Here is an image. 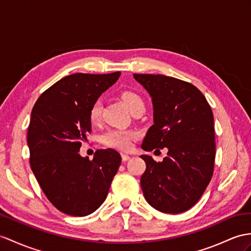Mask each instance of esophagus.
Masks as SVG:
<instances>
[{
  "label": "esophagus",
  "instance_id": "esophagus-1",
  "mask_svg": "<svg viewBox=\"0 0 251 251\" xmlns=\"http://www.w3.org/2000/svg\"><path fill=\"white\" fill-rule=\"evenodd\" d=\"M121 157H122V161L124 162H126V161H129L130 160V155L129 154H126V153H122L121 154Z\"/></svg>",
  "mask_w": 251,
  "mask_h": 251
}]
</instances>
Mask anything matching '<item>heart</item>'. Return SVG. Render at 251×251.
<instances>
[{"label":"heart","mask_w":251,"mask_h":251,"mask_svg":"<svg viewBox=\"0 0 251 251\" xmlns=\"http://www.w3.org/2000/svg\"><path fill=\"white\" fill-rule=\"evenodd\" d=\"M120 98L131 113H134L136 111H144L145 109L144 99L137 93H135V91H121ZM101 114L102 104L99 100H97L90 105L88 111V117L91 124H99L101 120ZM137 137L138 133L136 131L114 129L107 131L104 135L102 136V143L103 145L111 147V148L119 150H129L131 149L133 140H135Z\"/></svg>","instance_id":"obj_1"}]
</instances>
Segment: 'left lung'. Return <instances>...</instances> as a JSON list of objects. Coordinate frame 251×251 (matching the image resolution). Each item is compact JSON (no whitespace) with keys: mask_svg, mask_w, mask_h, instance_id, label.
Masks as SVG:
<instances>
[{"mask_svg":"<svg viewBox=\"0 0 251 251\" xmlns=\"http://www.w3.org/2000/svg\"><path fill=\"white\" fill-rule=\"evenodd\" d=\"M153 103L154 125L143 140L145 151L167 148L156 163L140 157L146 170L140 178L144 196L155 210L179 214L198 202L209 185L215 161V130L209 102L193 84L162 75H136Z\"/></svg>","mask_w":251,"mask_h":251,"instance_id":"1","label":"left lung"}]
</instances>
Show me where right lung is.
<instances>
[{
  "label": "right lung",
  "instance_id": "right-lung-1",
  "mask_svg": "<svg viewBox=\"0 0 251 251\" xmlns=\"http://www.w3.org/2000/svg\"><path fill=\"white\" fill-rule=\"evenodd\" d=\"M75 73L44 91L36 101L27 130L29 164L49 201L71 216L95 212L107 196L121 164L114 149L97 150L93 161L78 154L91 132L90 105L119 78Z\"/></svg>",
  "mask_w": 251,
  "mask_h": 251
}]
</instances>
